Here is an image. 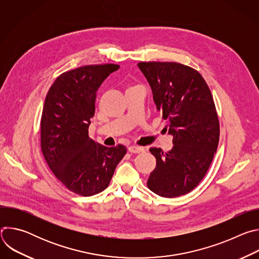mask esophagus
I'll use <instances>...</instances> for the list:
<instances>
[{"label": "esophagus", "instance_id": "34e87169", "mask_svg": "<svg viewBox=\"0 0 259 259\" xmlns=\"http://www.w3.org/2000/svg\"><path fill=\"white\" fill-rule=\"evenodd\" d=\"M128 151L130 153H133V154H138V153H142L144 152L143 147H140V146H137V145H131L128 147Z\"/></svg>", "mask_w": 259, "mask_h": 259}]
</instances>
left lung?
Here are the masks:
<instances>
[{
    "instance_id": "1",
    "label": "left lung",
    "mask_w": 259,
    "mask_h": 259,
    "mask_svg": "<svg viewBox=\"0 0 259 259\" xmlns=\"http://www.w3.org/2000/svg\"><path fill=\"white\" fill-rule=\"evenodd\" d=\"M157 109L167 121L173 147H151L157 166L147 187L165 198L193 191L206 175L219 141V121L211 91L201 73L177 62H139Z\"/></svg>"
}]
</instances>
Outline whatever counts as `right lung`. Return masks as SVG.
Returning a JSON list of instances; mask_svg holds the SVG:
<instances>
[{"label": "right lung", "instance_id": "right-lung-1", "mask_svg": "<svg viewBox=\"0 0 259 259\" xmlns=\"http://www.w3.org/2000/svg\"><path fill=\"white\" fill-rule=\"evenodd\" d=\"M120 65H85L65 71L50 87L41 119V149L57 179L70 192L84 197L105 190L126 147H107L88 135L95 113L96 93Z\"/></svg>", "mask_w": 259, "mask_h": 259}]
</instances>
